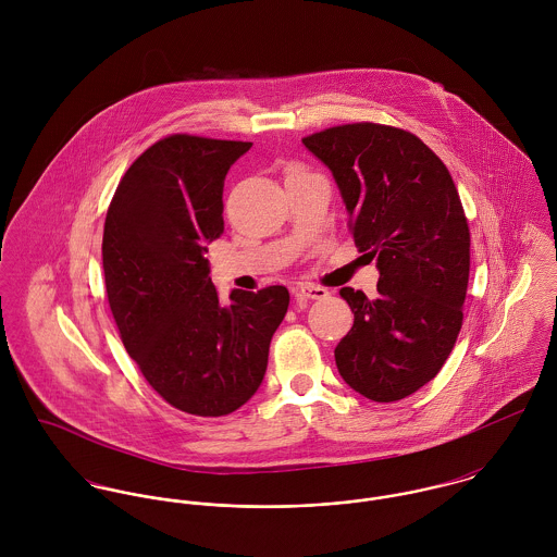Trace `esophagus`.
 <instances>
[{
	"instance_id": "1",
	"label": "esophagus",
	"mask_w": 557,
	"mask_h": 557,
	"mask_svg": "<svg viewBox=\"0 0 557 557\" xmlns=\"http://www.w3.org/2000/svg\"><path fill=\"white\" fill-rule=\"evenodd\" d=\"M296 292H298V296L309 298V300H321V298L327 296L325 287H319V285H313V283H298Z\"/></svg>"
}]
</instances>
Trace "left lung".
Instances as JSON below:
<instances>
[{
    "label": "left lung",
    "instance_id": "8db88e82",
    "mask_svg": "<svg viewBox=\"0 0 557 557\" xmlns=\"http://www.w3.org/2000/svg\"><path fill=\"white\" fill-rule=\"evenodd\" d=\"M343 197L354 242L377 261V296L343 287L354 325L334 349L341 377L391 403L431 382L463 323L470 230L446 164L416 135L345 124L302 139Z\"/></svg>",
    "mask_w": 557,
    "mask_h": 557
}]
</instances>
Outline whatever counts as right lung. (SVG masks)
Wrapping results in <instances>:
<instances>
[{
  "label": "right lung",
  "mask_w": 557,
  "mask_h": 557,
  "mask_svg": "<svg viewBox=\"0 0 557 557\" xmlns=\"http://www.w3.org/2000/svg\"><path fill=\"white\" fill-rule=\"evenodd\" d=\"M248 141L171 135L124 173L104 219L102 270L122 343L173 407L227 416L252 397L289 292L221 302L208 244L223 234V184Z\"/></svg>",
  "instance_id": "1"
}]
</instances>
